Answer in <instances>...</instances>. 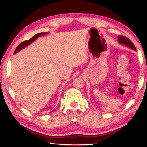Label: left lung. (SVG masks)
Listing matches in <instances>:
<instances>
[{"label": "left lung", "instance_id": "1", "mask_svg": "<svg viewBox=\"0 0 147 147\" xmlns=\"http://www.w3.org/2000/svg\"><path fill=\"white\" fill-rule=\"evenodd\" d=\"M118 42L120 43V44H123V45H126L127 47H129L130 49L134 50V51H136L135 47V45H134L133 43L131 42L128 38H126V37H124L123 36L119 35L118 36Z\"/></svg>", "mask_w": 147, "mask_h": 147}]
</instances>
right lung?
I'll return each mask as SVG.
<instances>
[{"instance_id":"right-lung-1","label":"right lung","mask_w":147,"mask_h":147,"mask_svg":"<svg viewBox=\"0 0 147 147\" xmlns=\"http://www.w3.org/2000/svg\"><path fill=\"white\" fill-rule=\"evenodd\" d=\"M47 34H48V33H47V32L45 33V32H44V33H37V34H36V35H35V36H33L32 38H30V40H26V41H24V42H23L21 43L17 47V48L16 49L15 51H14V54H15L16 53H17L18 52L20 51L21 50H22L23 49L26 47L27 46H28L30 44H31V43H32L34 41H35V40H36L37 38H38L39 36H42V35H47Z\"/></svg>"}]
</instances>
